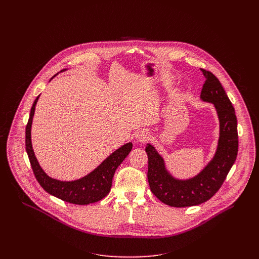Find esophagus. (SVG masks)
Segmentation results:
<instances>
[{
  "label": "esophagus",
  "mask_w": 259,
  "mask_h": 259,
  "mask_svg": "<svg viewBox=\"0 0 259 259\" xmlns=\"http://www.w3.org/2000/svg\"><path fill=\"white\" fill-rule=\"evenodd\" d=\"M150 137V134L149 132H147L146 130H138L136 133H135V139L138 141V142H145L147 140V138Z\"/></svg>",
  "instance_id": "obj_1"
}]
</instances>
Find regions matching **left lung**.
I'll return each mask as SVG.
<instances>
[{
    "label": "left lung",
    "instance_id": "left-lung-1",
    "mask_svg": "<svg viewBox=\"0 0 259 259\" xmlns=\"http://www.w3.org/2000/svg\"><path fill=\"white\" fill-rule=\"evenodd\" d=\"M206 81L201 91V100L214 105L219 120V138L216 152L208 164L194 177L179 179L167 169L164 158L156 147L147 143L149 179L152 193L171 207H190L211 199L223 186L238 155V129L235 108L219 80L209 70L202 69Z\"/></svg>",
    "mask_w": 259,
    "mask_h": 259
}]
</instances>
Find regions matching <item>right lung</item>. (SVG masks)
I'll use <instances>...</instances> for the list:
<instances>
[{"instance_id": "1", "label": "right lung", "mask_w": 259, "mask_h": 259, "mask_svg": "<svg viewBox=\"0 0 259 259\" xmlns=\"http://www.w3.org/2000/svg\"><path fill=\"white\" fill-rule=\"evenodd\" d=\"M66 70L62 69L61 71ZM60 71V72H61ZM57 76H53L50 81ZM40 95L35 98L30 109L29 119L25 128V149L26 153L34 173V176L40 183V186L50 195L67 203L76 205H88L100 201L110 191L114 174L117 168L125 160L132 150V142H128L113 154H110L99 166H97L92 172L85 175L82 178L62 181L50 177L40 166L36 160L31 144V124L34 115L35 104L38 102Z\"/></svg>"}]
</instances>
